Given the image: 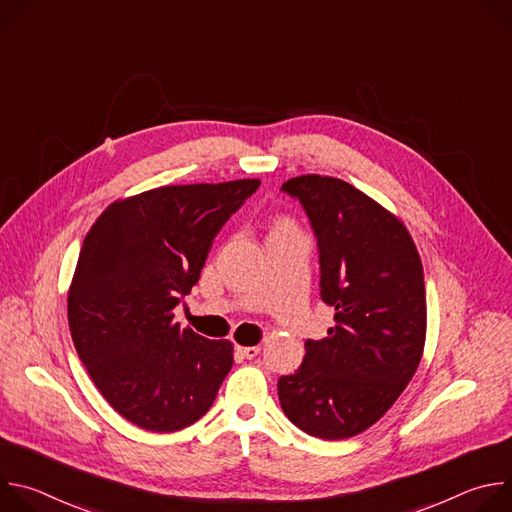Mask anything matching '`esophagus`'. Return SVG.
Here are the masks:
<instances>
[{"label": "esophagus", "mask_w": 512, "mask_h": 512, "mask_svg": "<svg viewBox=\"0 0 512 512\" xmlns=\"http://www.w3.org/2000/svg\"><path fill=\"white\" fill-rule=\"evenodd\" d=\"M259 350H261L259 346H239V348H237V352H239L241 356L249 358V360H251V358H255V356L259 354Z\"/></svg>", "instance_id": "34e87169"}]
</instances>
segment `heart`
Segmentation results:
<instances>
[{
  "label": "heart",
  "mask_w": 512,
  "mask_h": 512,
  "mask_svg": "<svg viewBox=\"0 0 512 512\" xmlns=\"http://www.w3.org/2000/svg\"><path fill=\"white\" fill-rule=\"evenodd\" d=\"M277 227H283V225H277Z\"/></svg>",
  "instance_id": "b5f03b06"
}]
</instances>
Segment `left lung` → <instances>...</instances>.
<instances>
[{
    "mask_svg": "<svg viewBox=\"0 0 512 512\" xmlns=\"http://www.w3.org/2000/svg\"><path fill=\"white\" fill-rule=\"evenodd\" d=\"M318 241L320 296L334 308L324 340H306L294 375L279 377L283 413L322 440L377 423L415 375L425 344V283L415 243L389 210L344 180L298 176Z\"/></svg>",
    "mask_w": 512,
    "mask_h": 512,
    "instance_id": "1",
    "label": "left lung"
}]
</instances>
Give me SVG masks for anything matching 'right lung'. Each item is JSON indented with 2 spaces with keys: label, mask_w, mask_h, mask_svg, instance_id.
Listing matches in <instances>:
<instances>
[{
  "label": "right lung",
  "mask_w": 512,
  "mask_h": 512,
  "mask_svg": "<svg viewBox=\"0 0 512 512\" xmlns=\"http://www.w3.org/2000/svg\"><path fill=\"white\" fill-rule=\"evenodd\" d=\"M259 184L154 188L113 202L85 237L68 291L72 342L101 395L133 425H192L229 375L233 344L180 328L174 308Z\"/></svg>",
  "instance_id": "right-lung-1"
}]
</instances>
